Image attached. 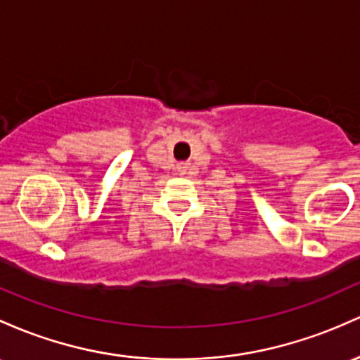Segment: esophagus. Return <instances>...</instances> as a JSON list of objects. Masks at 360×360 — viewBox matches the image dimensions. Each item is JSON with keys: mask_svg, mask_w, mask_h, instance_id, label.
<instances>
[{"mask_svg": "<svg viewBox=\"0 0 360 360\" xmlns=\"http://www.w3.org/2000/svg\"><path fill=\"white\" fill-rule=\"evenodd\" d=\"M183 167H188V164H186V165H183Z\"/></svg>", "mask_w": 360, "mask_h": 360, "instance_id": "34e87169", "label": "esophagus"}]
</instances>
